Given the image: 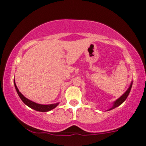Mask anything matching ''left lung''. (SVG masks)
Wrapping results in <instances>:
<instances>
[{"label": "left lung", "mask_w": 146, "mask_h": 146, "mask_svg": "<svg viewBox=\"0 0 146 146\" xmlns=\"http://www.w3.org/2000/svg\"><path fill=\"white\" fill-rule=\"evenodd\" d=\"M131 87H132V82H131V85H130L129 87V88H128V90H127V91H126L123 94H122V96H121L119 98V99H117V100H116L115 101H114V103H113V106H112L111 108H110L108 110H112V109H114V108H116V107L119 106V105H121V104H122V103H123L124 101H125L126 99H127V96H128L129 94L130 91H131Z\"/></svg>", "instance_id": "8db88e82"}]
</instances>
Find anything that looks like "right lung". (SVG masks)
Wrapping results in <instances>:
<instances>
[{
	"label": "right lung",
	"mask_w": 146,
	"mask_h": 146,
	"mask_svg": "<svg viewBox=\"0 0 146 146\" xmlns=\"http://www.w3.org/2000/svg\"><path fill=\"white\" fill-rule=\"evenodd\" d=\"M14 84H15V87L17 90V92L18 95H19V96L20 97L21 101H22L26 105L28 106L29 108H32V109H34L35 110H37V111H40V112H47L54 109V108H56V107L59 105V103H56V104H49V105H42V104H36V103L33 102V101L27 99V98H26L25 96H24V95H23L19 91L16 84H15V80H14Z\"/></svg>",
	"instance_id": "right-lung-1"
}]
</instances>
